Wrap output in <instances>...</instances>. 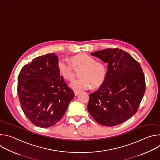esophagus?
Here are the masks:
<instances>
[{"label":"esophagus","instance_id":"34e87169","mask_svg":"<svg viewBox=\"0 0 160 160\" xmlns=\"http://www.w3.org/2000/svg\"><path fill=\"white\" fill-rule=\"evenodd\" d=\"M74 93H75V96H77L79 94H80V91H77V90H75L74 91Z\"/></svg>","mask_w":160,"mask_h":160}]
</instances>
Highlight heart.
<instances>
[{"mask_svg":"<svg viewBox=\"0 0 160 160\" xmlns=\"http://www.w3.org/2000/svg\"><path fill=\"white\" fill-rule=\"evenodd\" d=\"M72 64L64 59L58 61L57 68L60 75L66 80H72L74 76L73 67L82 68L79 78L73 80L70 87L77 90L88 89L91 85L96 88L102 85L106 76V68L104 64L95 61V59L85 53H81L72 58Z\"/></svg>","mask_w":160,"mask_h":160,"instance_id":"heart-1","label":"heart"}]
</instances>
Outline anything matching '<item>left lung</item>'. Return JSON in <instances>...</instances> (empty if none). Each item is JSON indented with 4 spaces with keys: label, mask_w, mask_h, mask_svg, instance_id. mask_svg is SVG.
Here are the masks:
<instances>
[{
    "label": "left lung",
    "mask_w": 160,
    "mask_h": 160,
    "mask_svg": "<svg viewBox=\"0 0 160 160\" xmlns=\"http://www.w3.org/2000/svg\"><path fill=\"white\" fill-rule=\"evenodd\" d=\"M108 64L104 82L89 95L87 109L99 124L112 127L123 123L138 111L146 90L140 64L127 52L106 49L91 53Z\"/></svg>",
    "instance_id": "left-lung-1"
}]
</instances>
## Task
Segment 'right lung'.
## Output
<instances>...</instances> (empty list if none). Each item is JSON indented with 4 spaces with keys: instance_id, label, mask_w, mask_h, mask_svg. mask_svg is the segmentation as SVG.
I'll use <instances>...</instances> for the list:
<instances>
[{
    "instance_id": "1",
    "label": "right lung",
    "mask_w": 160,
    "mask_h": 160,
    "mask_svg": "<svg viewBox=\"0 0 160 160\" xmlns=\"http://www.w3.org/2000/svg\"><path fill=\"white\" fill-rule=\"evenodd\" d=\"M58 61L54 53L37 57L22 67L18 78L22 110L33 124L41 128L59 122L75 96L60 76Z\"/></svg>"
}]
</instances>
